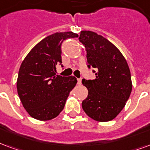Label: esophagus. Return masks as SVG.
I'll use <instances>...</instances> for the list:
<instances>
[{
	"mask_svg": "<svg viewBox=\"0 0 150 150\" xmlns=\"http://www.w3.org/2000/svg\"><path fill=\"white\" fill-rule=\"evenodd\" d=\"M77 81H78L79 85H80V84L82 83V79H77Z\"/></svg>",
	"mask_w": 150,
	"mask_h": 150,
	"instance_id": "esophagus-1",
	"label": "esophagus"
}]
</instances>
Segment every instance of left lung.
<instances>
[{"label":"left lung","mask_w":150,"mask_h":150,"mask_svg":"<svg viewBox=\"0 0 150 150\" xmlns=\"http://www.w3.org/2000/svg\"><path fill=\"white\" fill-rule=\"evenodd\" d=\"M79 40L86 48L87 67L96 70H93L95 79L82 80L88 90L82 107L94 120H112L124 108L131 93V75L127 62L111 42L96 33L82 31Z\"/></svg>","instance_id":"obj_1"}]
</instances>
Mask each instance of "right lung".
Listing matches in <instances>:
<instances>
[{"label": "right lung", "instance_id": "add662e5", "mask_svg": "<svg viewBox=\"0 0 150 150\" xmlns=\"http://www.w3.org/2000/svg\"><path fill=\"white\" fill-rule=\"evenodd\" d=\"M78 36L71 32L48 35L39 42L22 62L16 82L17 93L31 117L40 121L51 120L64 108L77 79L73 76L55 75L56 67H63L62 43Z\"/></svg>", "mask_w": 150, "mask_h": 150}]
</instances>
